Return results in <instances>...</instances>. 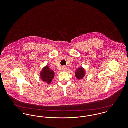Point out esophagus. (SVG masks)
<instances>
[{"label":"esophagus","mask_w":128,"mask_h":128,"mask_svg":"<svg viewBox=\"0 0 128 128\" xmlns=\"http://www.w3.org/2000/svg\"><path fill=\"white\" fill-rule=\"evenodd\" d=\"M62 70H63V71H66V70H67V67H66V66H63L62 67Z\"/></svg>","instance_id":"1"}]
</instances>
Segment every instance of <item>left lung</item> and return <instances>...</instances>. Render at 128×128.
Returning a JSON list of instances; mask_svg holds the SVG:
<instances>
[{
  "instance_id": "obj_1",
  "label": "left lung",
  "mask_w": 128,
  "mask_h": 128,
  "mask_svg": "<svg viewBox=\"0 0 128 128\" xmlns=\"http://www.w3.org/2000/svg\"><path fill=\"white\" fill-rule=\"evenodd\" d=\"M85 76V72L83 68H79L76 72V76L78 79H82Z\"/></svg>"
}]
</instances>
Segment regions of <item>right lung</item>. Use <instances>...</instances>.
<instances>
[{"label":"right lung","instance_id":"add662e5","mask_svg":"<svg viewBox=\"0 0 128 128\" xmlns=\"http://www.w3.org/2000/svg\"><path fill=\"white\" fill-rule=\"evenodd\" d=\"M54 73L53 70H50L48 66L43 69L41 72V78L44 81H46L50 84L54 78Z\"/></svg>","mask_w":128,"mask_h":128}]
</instances>
